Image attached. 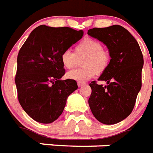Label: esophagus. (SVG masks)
<instances>
[{
    "mask_svg": "<svg viewBox=\"0 0 153 153\" xmlns=\"http://www.w3.org/2000/svg\"><path fill=\"white\" fill-rule=\"evenodd\" d=\"M86 84V82H78V86L79 87H82Z\"/></svg>",
    "mask_w": 153,
    "mask_h": 153,
    "instance_id": "esophagus-1",
    "label": "esophagus"
}]
</instances>
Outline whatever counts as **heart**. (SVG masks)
<instances>
[{"label":"heart","mask_w":153,"mask_h":153,"mask_svg":"<svg viewBox=\"0 0 153 153\" xmlns=\"http://www.w3.org/2000/svg\"><path fill=\"white\" fill-rule=\"evenodd\" d=\"M82 68L69 71L68 79L75 81L86 82L95 76L101 74L108 69L111 62V55L102 44L94 38H86L79 42L74 47V52L65 51L61 54V62L66 69L73 68L77 58H82Z\"/></svg>","instance_id":"obj_1"}]
</instances>
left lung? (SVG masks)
<instances>
[{
	"label": "left lung",
	"instance_id": "left-lung-1",
	"mask_svg": "<svg viewBox=\"0 0 153 153\" xmlns=\"http://www.w3.org/2000/svg\"><path fill=\"white\" fill-rule=\"evenodd\" d=\"M87 33L108 46L111 62L96 81L90 83L91 94L88 100L92 114L104 124H115L130 115L141 89L143 54L133 36L120 25L93 28Z\"/></svg>",
	"mask_w": 153,
	"mask_h": 153
}]
</instances>
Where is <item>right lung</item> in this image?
<instances>
[{
  "mask_svg": "<svg viewBox=\"0 0 153 153\" xmlns=\"http://www.w3.org/2000/svg\"><path fill=\"white\" fill-rule=\"evenodd\" d=\"M82 35V30L42 25L33 30L20 49L15 76L17 99L35 121H55L69 95L78 88L75 80H61L66 73L61 54Z\"/></svg>",
  "mask_w": 153,
  "mask_h": 153,
  "instance_id": "right-lung-1",
  "label": "right lung"
}]
</instances>
